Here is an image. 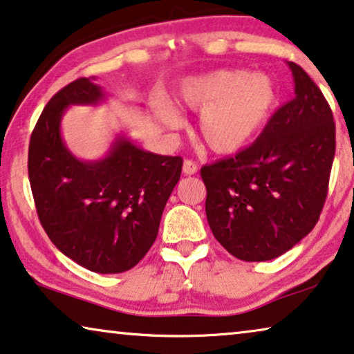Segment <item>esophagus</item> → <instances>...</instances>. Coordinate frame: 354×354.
<instances>
[{"label": "esophagus", "mask_w": 354, "mask_h": 354, "mask_svg": "<svg viewBox=\"0 0 354 354\" xmlns=\"http://www.w3.org/2000/svg\"><path fill=\"white\" fill-rule=\"evenodd\" d=\"M182 169H183V174H185V176H193V174L198 172V165L192 160H185L183 161Z\"/></svg>", "instance_id": "obj_1"}]
</instances>
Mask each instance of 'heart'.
<instances>
[{
    "label": "heart",
    "instance_id": "obj_1",
    "mask_svg": "<svg viewBox=\"0 0 354 354\" xmlns=\"http://www.w3.org/2000/svg\"><path fill=\"white\" fill-rule=\"evenodd\" d=\"M278 100V88L268 75L243 70L193 76L183 81L177 94L180 109L201 111L199 139L217 155H233L250 145L268 124ZM156 115L171 129L183 124L169 105H158Z\"/></svg>",
    "mask_w": 354,
    "mask_h": 354
}]
</instances>
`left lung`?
<instances>
[{
	"label": "left lung",
	"instance_id": "obj_1",
	"mask_svg": "<svg viewBox=\"0 0 354 354\" xmlns=\"http://www.w3.org/2000/svg\"><path fill=\"white\" fill-rule=\"evenodd\" d=\"M295 97L276 110L252 145L201 167L215 239L244 262L279 257L319 220L335 155L326 97L289 62Z\"/></svg>",
	"mask_w": 354,
	"mask_h": 354
}]
</instances>
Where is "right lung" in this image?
Here are the masks:
<instances>
[{"label":"right lung","instance_id":"add662e5","mask_svg":"<svg viewBox=\"0 0 354 354\" xmlns=\"http://www.w3.org/2000/svg\"><path fill=\"white\" fill-rule=\"evenodd\" d=\"M104 99L100 86L78 78L48 102L30 137L28 178L55 248L94 273L110 274L131 270L150 250L183 161L142 150L124 137L104 160L75 158L60 136L64 111Z\"/></svg>","mask_w":354,"mask_h":354}]
</instances>
